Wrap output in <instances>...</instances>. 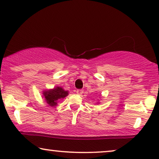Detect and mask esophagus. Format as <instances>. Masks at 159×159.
Here are the masks:
<instances>
[{"mask_svg":"<svg viewBox=\"0 0 159 159\" xmlns=\"http://www.w3.org/2000/svg\"><path fill=\"white\" fill-rule=\"evenodd\" d=\"M83 93H84V90H82V89H79V90H77V93L78 95H81L83 94Z\"/></svg>","mask_w":159,"mask_h":159,"instance_id":"esophagus-1","label":"esophagus"}]
</instances>
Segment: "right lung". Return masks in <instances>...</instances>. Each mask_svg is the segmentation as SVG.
I'll return each mask as SVG.
<instances>
[{"mask_svg": "<svg viewBox=\"0 0 159 159\" xmlns=\"http://www.w3.org/2000/svg\"><path fill=\"white\" fill-rule=\"evenodd\" d=\"M68 94V91H65L64 89L60 87H56L52 90L43 92V95L45 96V101L51 106H56L58 99L64 98Z\"/></svg>", "mask_w": 159, "mask_h": 159, "instance_id": "1", "label": "right lung"}]
</instances>
